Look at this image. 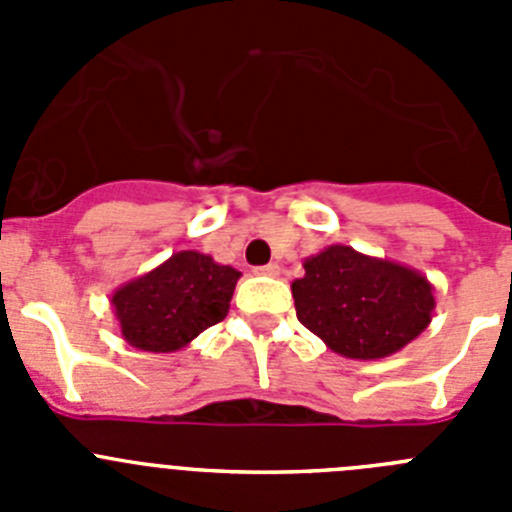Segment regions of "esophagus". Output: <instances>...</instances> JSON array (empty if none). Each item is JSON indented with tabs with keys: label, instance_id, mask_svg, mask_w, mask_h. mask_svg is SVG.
Masks as SVG:
<instances>
[{
	"label": "esophagus",
	"instance_id": "esophagus-1",
	"mask_svg": "<svg viewBox=\"0 0 512 512\" xmlns=\"http://www.w3.org/2000/svg\"><path fill=\"white\" fill-rule=\"evenodd\" d=\"M279 264H266V266H259L256 269V274H264V277H279Z\"/></svg>",
	"mask_w": 512,
	"mask_h": 512
}]
</instances>
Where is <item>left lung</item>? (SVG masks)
Returning a JSON list of instances; mask_svg holds the SVG:
<instances>
[{
	"instance_id": "1",
	"label": "left lung",
	"mask_w": 512,
	"mask_h": 512,
	"mask_svg": "<svg viewBox=\"0 0 512 512\" xmlns=\"http://www.w3.org/2000/svg\"><path fill=\"white\" fill-rule=\"evenodd\" d=\"M302 266L292 282L297 318L338 356L384 359L431 325L433 284L400 261L333 243Z\"/></svg>"
}]
</instances>
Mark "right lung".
<instances>
[{"label":"right lung","mask_w":512,"mask_h":512,"mask_svg":"<svg viewBox=\"0 0 512 512\" xmlns=\"http://www.w3.org/2000/svg\"><path fill=\"white\" fill-rule=\"evenodd\" d=\"M241 271L200 251H176L112 292L122 338L151 354H174L228 315Z\"/></svg>","instance_id":"1"}]
</instances>
